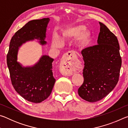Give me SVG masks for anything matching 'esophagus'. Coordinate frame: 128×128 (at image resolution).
I'll list each match as a JSON object with an SVG mask.
<instances>
[{
	"instance_id": "34e87169",
	"label": "esophagus",
	"mask_w": 128,
	"mask_h": 128,
	"mask_svg": "<svg viewBox=\"0 0 128 128\" xmlns=\"http://www.w3.org/2000/svg\"><path fill=\"white\" fill-rule=\"evenodd\" d=\"M72 54H66L65 60L61 63L62 73L65 76H71L77 69V64Z\"/></svg>"
}]
</instances>
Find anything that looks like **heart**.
Returning a JSON list of instances; mask_svg holds the SVG:
<instances>
[{
    "instance_id": "obj_1",
    "label": "heart",
    "mask_w": 128,
    "mask_h": 128,
    "mask_svg": "<svg viewBox=\"0 0 128 128\" xmlns=\"http://www.w3.org/2000/svg\"><path fill=\"white\" fill-rule=\"evenodd\" d=\"M74 38L76 47L82 50L89 45L92 40V33L84 25L68 26L62 30L60 38L56 34H54L52 44L54 47H59L62 44V40L67 41Z\"/></svg>"
}]
</instances>
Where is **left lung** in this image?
<instances>
[{
    "label": "left lung",
    "mask_w": 128,
    "mask_h": 128,
    "mask_svg": "<svg viewBox=\"0 0 128 128\" xmlns=\"http://www.w3.org/2000/svg\"><path fill=\"white\" fill-rule=\"evenodd\" d=\"M97 43L81 51L84 60V81L78 90L79 96L89 102L102 99L118 84L121 66L120 46L116 36L99 22Z\"/></svg>",
    "instance_id": "1"
}]
</instances>
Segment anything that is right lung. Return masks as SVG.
<instances>
[{
  "instance_id": "1",
  "label": "right lung",
  "mask_w": 128,
  "mask_h": 128,
  "mask_svg": "<svg viewBox=\"0 0 128 128\" xmlns=\"http://www.w3.org/2000/svg\"><path fill=\"white\" fill-rule=\"evenodd\" d=\"M49 18L30 21L18 30L10 40L7 63L12 84L22 98L33 103H40L51 94L56 80L52 73L54 59L42 55L32 66H24L17 62L19 48L26 42L37 40L42 46L47 44Z\"/></svg>"
}]
</instances>
